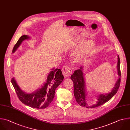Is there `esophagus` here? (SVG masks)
I'll return each mask as SVG.
<instances>
[{
    "label": "esophagus",
    "mask_w": 130,
    "mask_h": 130,
    "mask_svg": "<svg viewBox=\"0 0 130 130\" xmlns=\"http://www.w3.org/2000/svg\"><path fill=\"white\" fill-rule=\"evenodd\" d=\"M62 74L64 77H69L72 74V70L70 67L68 66H64L62 69Z\"/></svg>",
    "instance_id": "esophagus-1"
}]
</instances>
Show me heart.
Masks as SVG:
<instances>
[{
	"label": "heart",
	"instance_id": "b5f03b06",
	"mask_svg": "<svg viewBox=\"0 0 130 130\" xmlns=\"http://www.w3.org/2000/svg\"><path fill=\"white\" fill-rule=\"evenodd\" d=\"M94 46V42L92 40L84 43L72 54V58L74 61L78 62L84 60L90 54Z\"/></svg>",
	"mask_w": 130,
	"mask_h": 130
}]
</instances>
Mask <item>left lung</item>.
Listing matches in <instances>:
<instances>
[{"instance_id": "left-lung-1", "label": "left lung", "mask_w": 130, "mask_h": 130, "mask_svg": "<svg viewBox=\"0 0 130 130\" xmlns=\"http://www.w3.org/2000/svg\"><path fill=\"white\" fill-rule=\"evenodd\" d=\"M120 61L119 56L118 55V62H117V73L119 76V78L116 82L113 89L109 93L100 94L97 96V101L96 104L88 106L86 102L87 101V91L86 89L85 79L83 73V66L80 67L78 70H75L72 75L71 76V79L73 82L74 84V95L75 97L76 100L78 104L84 107L87 108H94L99 107L106 102L109 101L117 92L119 86L120 84Z\"/></svg>"}]
</instances>
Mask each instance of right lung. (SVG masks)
Masks as SVG:
<instances>
[{"mask_svg": "<svg viewBox=\"0 0 130 130\" xmlns=\"http://www.w3.org/2000/svg\"><path fill=\"white\" fill-rule=\"evenodd\" d=\"M29 38L30 37L27 35L21 36L14 46L12 53L15 52L23 40ZM63 78L64 77L60 69L54 68L51 69L45 83L41 88L32 93L23 92L18 85L14 77L12 78L11 83L19 99L23 103L31 108L42 109L47 108L53 101L55 95V90Z\"/></svg>", "mask_w": 130, "mask_h": 130, "instance_id": "1", "label": "right lung"}]
</instances>
